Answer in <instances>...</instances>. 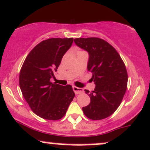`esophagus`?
Segmentation results:
<instances>
[{
  "label": "esophagus",
  "mask_w": 150,
  "mask_h": 150,
  "mask_svg": "<svg viewBox=\"0 0 150 150\" xmlns=\"http://www.w3.org/2000/svg\"><path fill=\"white\" fill-rule=\"evenodd\" d=\"M73 91H74L75 94L79 95V94H81V93H83V90L81 88H78L76 86H73Z\"/></svg>",
  "instance_id": "obj_1"
}]
</instances>
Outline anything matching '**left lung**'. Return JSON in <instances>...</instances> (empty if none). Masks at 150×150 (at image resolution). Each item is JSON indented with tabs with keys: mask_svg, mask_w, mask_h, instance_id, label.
I'll return each instance as SVG.
<instances>
[{
	"mask_svg": "<svg viewBox=\"0 0 150 150\" xmlns=\"http://www.w3.org/2000/svg\"><path fill=\"white\" fill-rule=\"evenodd\" d=\"M75 43L89 53L88 70L92 74L96 88L85 93L91 103L82 108L92 120L105 119L117 110L127 88L128 74L124 61L116 49L106 40L96 37L76 38Z\"/></svg>",
	"mask_w": 150,
	"mask_h": 150,
	"instance_id": "1",
	"label": "left lung"
}]
</instances>
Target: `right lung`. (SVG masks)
Listing matches in <instances>:
<instances>
[{"label": "right lung", "mask_w": 150, "mask_h": 150, "mask_svg": "<svg viewBox=\"0 0 150 150\" xmlns=\"http://www.w3.org/2000/svg\"><path fill=\"white\" fill-rule=\"evenodd\" d=\"M73 40V38L43 40L30 51L21 68L19 83L23 96L31 110L43 119H62L75 96L71 85L50 81Z\"/></svg>", "instance_id": "1"}]
</instances>
